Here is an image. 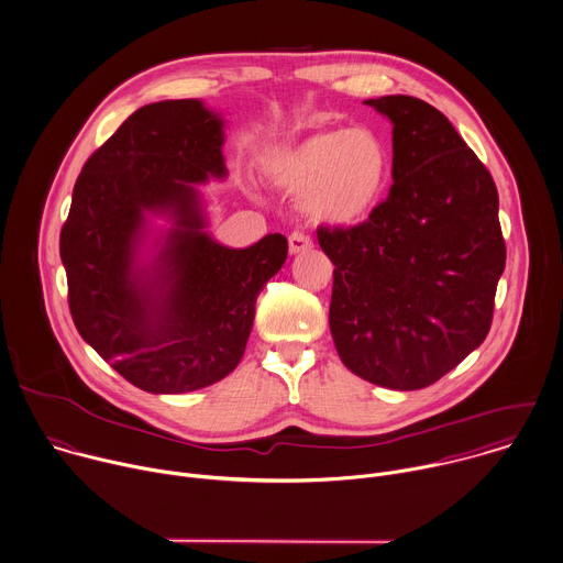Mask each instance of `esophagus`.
I'll use <instances>...</instances> for the list:
<instances>
[{
    "instance_id": "34e87169",
    "label": "esophagus",
    "mask_w": 563,
    "mask_h": 563,
    "mask_svg": "<svg viewBox=\"0 0 563 563\" xmlns=\"http://www.w3.org/2000/svg\"><path fill=\"white\" fill-rule=\"evenodd\" d=\"M288 249H290L292 255H295V253H303V251L312 249V240H310V235H306L303 231H295V233H290V238H288Z\"/></svg>"
}]
</instances>
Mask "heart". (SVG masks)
I'll list each match as a JSON object with an SVG mask.
<instances>
[{"label": "heart", "instance_id": "obj_1", "mask_svg": "<svg viewBox=\"0 0 563 563\" xmlns=\"http://www.w3.org/2000/svg\"><path fill=\"white\" fill-rule=\"evenodd\" d=\"M391 172L385 141L372 130H323L268 156V180L290 196H301L308 218L350 227L378 205Z\"/></svg>", "mask_w": 563, "mask_h": 563}]
</instances>
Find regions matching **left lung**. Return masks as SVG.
I'll use <instances>...</instances> for the list:
<instances>
[{
  "label": "left lung",
  "instance_id": "left-lung-1",
  "mask_svg": "<svg viewBox=\"0 0 563 563\" xmlns=\"http://www.w3.org/2000/svg\"><path fill=\"white\" fill-rule=\"evenodd\" d=\"M365 103L394 123V185L365 222L317 229L334 264L330 332L356 376L422 389L490 330L506 264L499 198L440 110L402 95Z\"/></svg>",
  "mask_w": 563,
  "mask_h": 563
}]
</instances>
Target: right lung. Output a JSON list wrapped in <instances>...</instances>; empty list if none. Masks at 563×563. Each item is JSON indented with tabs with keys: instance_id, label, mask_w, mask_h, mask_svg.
I'll return each instance as SVG.
<instances>
[{
	"instance_id": "add662e5",
	"label": "right lung",
	"mask_w": 563,
	"mask_h": 563,
	"mask_svg": "<svg viewBox=\"0 0 563 563\" xmlns=\"http://www.w3.org/2000/svg\"><path fill=\"white\" fill-rule=\"evenodd\" d=\"M222 143V121L196 99L136 110L84 165L62 229L79 334L152 394L194 391L238 367L257 295L288 255L282 233L238 251L202 231L191 183L227 176ZM147 210L177 224L155 266L136 269Z\"/></svg>"
}]
</instances>
